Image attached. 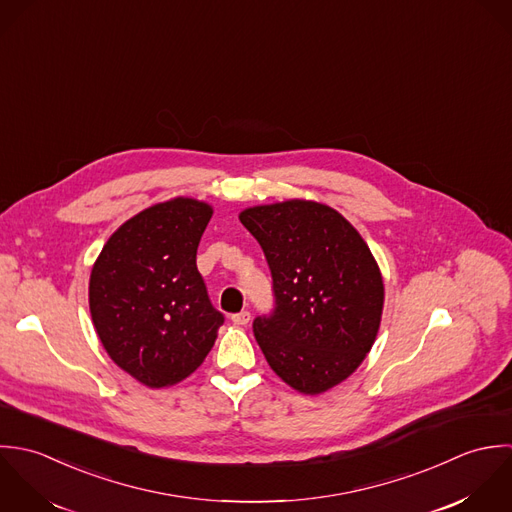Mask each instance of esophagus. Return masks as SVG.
I'll use <instances>...</instances> for the list:
<instances>
[{
	"label": "esophagus",
	"instance_id": "esophagus-1",
	"mask_svg": "<svg viewBox=\"0 0 512 512\" xmlns=\"http://www.w3.org/2000/svg\"><path fill=\"white\" fill-rule=\"evenodd\" d=\"M231 320H233L235 324H239V326H245V324L251 320V312H249V310H241V312H235V314L231 316Z\"/></svg>",
	"mask_w": 512,
	"mask_h": 512
}]
</instances>
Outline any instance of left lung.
I'll return each instance as SVG.
<instances>
[{
    "mask_svg": "<svg viewBox=\"0 0 512 512\" xmlns=\"http://www.w3.org/2000/svg\"><path fill=\"white\" fill-rule=\"evenodd\" d=\"M239 219L273 279V310L253 320L257 344L289 386L326 392L360 366L380 328L384 283L368 245L316 202L249 207Z\"/></svg>",
    "mask_w": 512,
    "mask_h": 512,
    "instance_id": "1",
    "label": "left lung"
}]
</instances>
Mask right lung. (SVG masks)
<instances>
[{
    "label": "right lung",
    "mask_w": 512,
    "mask_h": 512,
    "mask_svg": "<svg viewBox=\"0 0 512 512\" xmlns=\"http://www.w3.org/2000/svg\"><path fill=\"white\" fill-rule=\"evenodd\" d=\"M211 207L176 198L122 223L93 267L89 305L108 356L148 388L190 376L225 316L211 305L196 253Z\"/></svg>",
    "instance_id": "obj_1"
}]
</instances>
